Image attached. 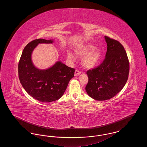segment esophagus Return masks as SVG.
<instances>
[{
    "mask_svg": "<svg viewBox=\"0 0 147 147\" xmlns=\"http://www.w3.org/2000/svg\"><path fill=\"white\" fill-rule=\"evenodd\" d=\"M80 74H81V71L80 70H78V69H76V71H75V76H78V75H79Z\"/></svg>",
    "mask_w": 147,
    "mask_h": 147,
    "instance_id": "34e87169",
    "label": "esophagus"
}]
</instances>
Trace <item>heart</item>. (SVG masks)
Listing matches in <instances>:
<instances>
[{"label":"heart","mask_w":147,"mask_h":147,"mask_svg":"<svg viewBox=\"0 0 147 147\" xmlns=\"http://www.w3.org/2000/svg\"><path fill=\"white\" fill-rule=\"evenodd\" d=\"M94 49L95 47L91 45H83L75 50L77 56H84L83 63L87 68L95 67L102 58V52L100 49ZM67 56L71 60H74V56L70 52H68Z\"/></svg>","instance_id":"obj_1"}]
</instances>
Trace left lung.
<instances>
[{
  "label": "left lung",
  "mask_w": 147,
  "mask_h": 147,
  "mask_svg": "<svg viewBox=\"0 0 147 147\" xmlns=\"http://www.w3.org/2000/svg\"><path fill=\"white\" fill-rule=\"evenodd\" d=\"M107 49L105 59L97 67L86 71L89 78L85 87L91 98L99 101L110 99L121 91L128 78L129 63L120 42L105 36Z\"/></svg>",
  "instance_id": "left-lung-1"
}]
</instances>
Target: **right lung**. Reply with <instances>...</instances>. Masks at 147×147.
<instances>
[{
  "label": "right lung",
  "instance_id": "1",
  "mask_svg": "<svg viewBox=\"0 0 147 147\" xmlns=\"http://www.w3.org/2000/svg\"><path fill=\"white\" fill-rule=\"evenodd\" d=\"M53 42V40L40 38L28 43L22 51L18 64L19 78L22 87L31 96L43 102L61 98L74 76V68L59 61L46 70L38 69L33 64L31 54L37 45Z\"/></svg>",
  "mask_w": 147,
  "mask_h": 147
}]
</instances>
